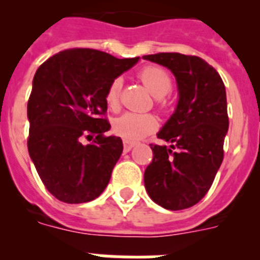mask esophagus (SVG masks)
<instances>
[{"instance_id": "34e87169", "label": "esophagus", "mask_w": 260, "mask_h": 260, "mask_svg": "<svg viewBox=\"0 0 260 260\" xmlns=\"http://www.w3.org/2000/svg\"><path fill=\"white\" fill-rule=\"evenodd\" d=\"M135 146V142H130L123 139V152H128Z\"/></svg>"}]
</instances>
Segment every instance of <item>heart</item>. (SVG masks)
Here are the masks:
<instances>
[{"label": "heart", "instance_id": "heart-1", "mask_svg": "<svg viewBox=\"0 0 260 260\" xmlns=\"http://www.w3.org/2000/svg\"><path fill=\"white\" fill-rule=\"evenodd\" d=\"M139 78L147 89L155 98H162L172 89V78L165 69L158 66H147L139 73ZM122 88V79L116 78L110 82L105 92V103L108 108L117 110L119 108V95ZM157 128V118L151 113H127L119 116L113 122L116 134L126 141H139Z\"/></svg>", "mask_w": 260, "mask_h": 260}]
</instances>
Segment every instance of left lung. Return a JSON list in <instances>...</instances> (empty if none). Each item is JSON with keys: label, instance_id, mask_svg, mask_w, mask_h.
<instances>
[{"label": "left lung", "instance_id": "1", "mask_svg": "<svg viewBox=\"0 0 260 260\" xmlns=\"http://www.w3.org/2000/svg\"><path fill=\"white\" fill-rule=\"evenodd\" d=\"M143 58L173 73L180 96L174 113L157 133L171 146L150 144L153 158L144 171V186L158 206L185 210L207 194L224 158L229 127L224 82L201 57L157 53Z\"/></svg>", "mask_w": 260, "mask_h": 260}]
</instances>
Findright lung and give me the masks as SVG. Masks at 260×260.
<instances>
[{
  "mask_svg": "<svg viewBox=\"0 0 260 260\" xmlns=\"http://www.w3.org/2000/svg\"><path fill=\"white\" fill-rule=\"evenodd\" d=\"M138 59L74 48L36 70L27 104V147L41 181L58 201L86 203L107 187L123 146L119 137L104 135L110 128L105 92ZM92 136V144H83Z\"/></svg>",
  "mask_w": 260,
  "mask_h": 260,
  "instance_id": "obj_1",
  "label": "right lung"
}]
</instances>
